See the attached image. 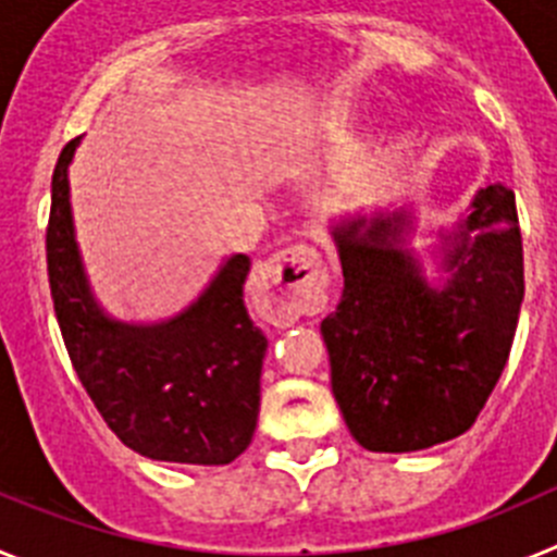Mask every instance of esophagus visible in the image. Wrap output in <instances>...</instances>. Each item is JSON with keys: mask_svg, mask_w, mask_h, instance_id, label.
<instances>
[{"mask_svg": "<svg viewBox=\"0 0 557 557\" xmlns=\"http://www.w3.org/2000/svg\"><path fill=\"white\" fill-rule=\"evenodd\" d=\"M250 295L259 318L270 326H289L301 314L321 312L326 304V270L318 250L298 243L256 262Z\"/></svg>", "mask_w": 557, "mask_h": 557, "instance_id": "esophagus-1", "label": "esophagus"}]
</instances>
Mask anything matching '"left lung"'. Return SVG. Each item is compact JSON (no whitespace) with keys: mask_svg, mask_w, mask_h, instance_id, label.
<instances>
[{"mask_svg":"<svg viewBox=\"0 0 557 557\" xmlns=\"http://www.w3.org/2000/svg\"><path fill=\"white\" fill-rule=\"evenodd\" d=\"M407 211L334 228L343 295L321 323L332 393L368 451H418L462 435L499 382L524 298L516 195L476 191L446 236L449 282L430 287L405 248Z\"/></svg>","mask_w":557,"mask_h":557,"instance_id":"obj_1","label":"left lung"}]
</instances>
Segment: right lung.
Returning <instances> with one entry per match:
<instances>
[{"instance_id": "add662e5", "label": "right lung", "mask_w": 557, "mask_h": 557, "mask_svg": "<svg viewBox=\"0 0 557 557\" xmlns=\"http://www.w3.org/2000/svg\"><path fill=\"white\" fill-rule=\"evenodd\" d=\"M63 147L52 172L47 270L58 326L77 379L122 444L150 460L225 466L248 449L259 418L268 337L248 318L250 259L225 256L189 301L152 318H120L91 295L69 203Z\"/></svg>"}]
</instances>
